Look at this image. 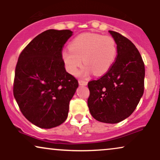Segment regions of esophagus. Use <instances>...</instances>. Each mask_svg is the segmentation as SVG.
I'll return each instance as SVG.
<instances>
[{
	"label": "esophagus",
	"instance_id": "1",
	"mask_svg": "<svg viewBox=\"0 0 160 160\" xmlns=\"http://www.w3.org/2000/svg\"><path fill=\"white\" fill-rule=\"evenodd\" d=\"M78 82H79V84H80V85H82V86L87 85V81H86V80H79Z\"/></svg>",
	"mask_w": 160,
	"mask_h": 160
}]
</instances>
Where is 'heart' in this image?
Returning a JSON list of instances; mask_svg holds the SVG:
<instances>
[{
  "label": "heart",
  "mask_w": 160,
  "mask_h": 160,
  "mask_svg": "<svg viewBox=\"0 0 160 160\" xmlns=\"http://www.w3.org/2000/svg\"><path fill=\"white\" fill-rule=\"evenodd\" d=\"M117 55V46L114 38L99 34L85 33L77 36L70 43V49H64L62 58L69 73L75 74L82 65V76L92 71L95 75H103L114 63Z\"/></svg>",
  "instance_id": "obj_1"
}]
</instances>
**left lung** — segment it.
Here are the masks:
<instances>
[{
    "mask_svg": "<svg viewBox=\"0 0 160 160\" xmlns=\"http://www.w3.org/2000/svg\"><path fill=\"white\" fill-rule=\"evenodd\" d=\"M117 45L111 68L98 80L88 82V107L99 122L117 123L136 108L144 89V64L132 42L120 33L109 31Z\"/></svg>",
    "mask_w": 160,
    "mask_h": 160,
    "instance_id": "1",
    "label": "left lung"
}]
</instances>
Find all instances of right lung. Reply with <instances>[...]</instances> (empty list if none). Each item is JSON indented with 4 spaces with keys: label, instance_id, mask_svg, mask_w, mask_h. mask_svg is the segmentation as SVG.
I'll list each match as a JSON object with an SVG mask.
<instances>
[{
    "label": "right lung",
    "instance_id": "1",
    "mask_svg": "<svg viewBox=\"0 0 160 160\" xmlns=\"http://www.w3.org/2000/svg\"><path fill=\"white\" fill-rule=\"evenodd\" d=\"M70 30L45 31L20 53L16 66L13 95L22 113L40 128L65 122L78 81L65 71L62 49Z\"/></svg>",
    "mask_w": 160,
    "mask_h": 160
}]
</instances>
